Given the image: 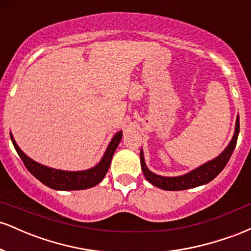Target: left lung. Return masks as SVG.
I'll return each instance as SVG.
<instances>
[{
    "instance_id": "obj_1",
    "label": "left lung",
    "mask_w": 251,
    "mask_h": 251,
    "mask_svg": "<svg viewBox=\"0 0 251 251\" xmlns=\"http://www.w3.org/2000/svg\"><path fill=\"white\" fill-rule=\"evenodd\" d=\"M238 132H240V118L237 117L234 137H232L229 145L226 146V149L215 159L203 164L200 168L192 170L189 174L178 176V177H164V176L155 175L153 172L150 171L145 164V159H144L143 150H140V165H142L143 174L152 185L163 190H168V191H179V190L192 189L196 188V186L204 185V184L209 183V181H211L214 178L217 177L221 174L222 170L226 168V165L229 162L230 157H231L232 152H234L236 148Z\"/></svg>"
}]
</instances>
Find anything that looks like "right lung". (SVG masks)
Returning <instances> with one entry per match:
<instances>
[{"label": "right lung", "mask_w": 251, "mask_h": 251, "mask_svg": "<svg viewBox=\"0 0 251 251\" xmlns=\"http://www.w3.org/2000/svg\"><path fill=\"white\" fill-rule=\"evenodd\" d=\"M123 132H118L112 138L111 143L108 144L106 152L103 153L101 160L97 164L94 168L83 170V171H63V170H56L48 168V166L39 164L35 160L30 159L28 155L21 151L17 146L14 137L10 133L11 142L14 148L19 153L20 158L24 162L25 166L34 177L37 178L41 183L47 185L48 188L54 190H61V191H72V190H85L96 186L103 179L107 174L109 165H111L112 157L116 151L120 140H122Z\"/></svg>", "instance_id": "add662e5"}]
</instances>
